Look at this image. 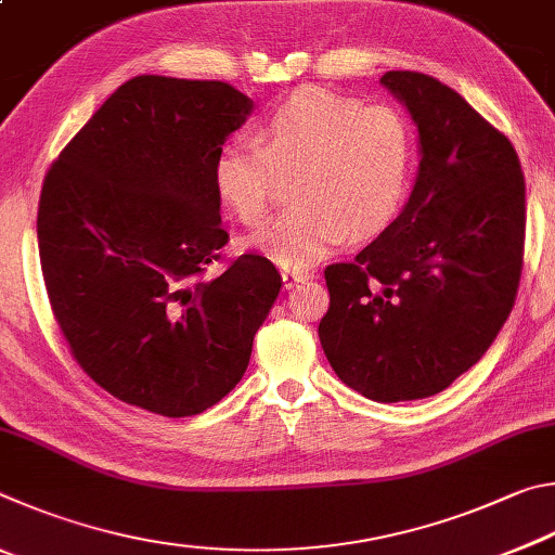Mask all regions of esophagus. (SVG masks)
I'll list each match as a JSON object with an SVG mask.
<instances>
[{
	"mask_svg": "<svg viewBox=\"0 0 555 555\" xmlns=\"http://www.w3.org/2000/svg\"><path fill=\"white\" fill-rule=\"evenodd\" d=\"M309 280V272L307 270H285L283 272V285L285 289H293L297 287L299 283H307Z\"/></svg>",
	"mask_w": 555,
	"mask_h": 555,
	"instance_id": "1",
	"label": "esophagus"
}]
</instances>
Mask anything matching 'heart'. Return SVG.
I'll return each instance as SVG.
<instances>
[{
  "mask_svg": "<svg viewBox=\"0 0 555 555\" xmlns=\"http://www.w3.org/2000/svg\"><path fill=\"white\" fill-rule=\"evenodd\" d=\"M410 126L390 104H363L326 87L280 102L256 143L229 141L211 165L219 202L246 227L266 219L278 172L293 175L295 204L253 246L285 270H307L356 236L390 223L410 184Z\"/></svg>",
  "mask_w": 555,
  "mask_h": 555,
  "instance_id": "1",
  "label": "heart"
}]
</instances>
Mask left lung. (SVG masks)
I'll list each match as a JSON object with an SVG mask.
<instances>
[{"mask_svg": "<svg viewBox=\"0 0 555 555\" xmlns=\"http://www.w3.org/2000/svg\"><path fill=\"white\" fill-rule=\"evenodd\" d=\"M380 82L420 131L410 202L351 262L324 270L319 338L341 380L375 402L424 400L480 361L519 293L527 184L507 135L431 75Z\"/></svg>", "mask_w": 555, "mask_h": 555, "instance_id": "left-lung-1", "label": "left lung"}]
</instances>
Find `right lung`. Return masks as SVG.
Returning a JSON list of instances; mask_svg holds the SVG:
<instances>
[{
    "instance_id": "right-lung-1",
    "label": "right lung",
    "mask_w": 555,
    "mask_h": 555,
    "mask_svg": "<svg viewBox=\"0 0 555 555\" xmlns=\"http://www.w3.org/2000/svg\"><path fill=\"white\" fill-rule=\"evenodd\" d=\"M250 109L229 82L139 75L43 180L38 253L55 322L77 365L145 412L178 420L227 397L283 287L253 253L207 275L229 243L211 165Z\"/></svg>"
}]
</instances>
